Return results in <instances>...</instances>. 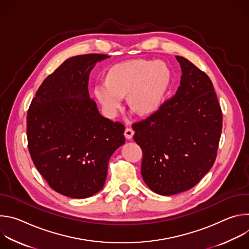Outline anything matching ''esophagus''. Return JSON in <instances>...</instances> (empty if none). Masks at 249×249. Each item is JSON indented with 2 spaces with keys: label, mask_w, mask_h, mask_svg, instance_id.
I'll use <instances>...</instances> for the list:
<instances>
[{
  "label": "esophagus",
  "mask_w": 249,
  "mask_h": 249,
  "mask_svg": "<svg viewBox=\"0 0 249 249\" xmlns=\"http://www.w3.org/2000/svg\"><path fill=\"white\" fill-rule=\"evenodd\" d=\"M124 136H125V138H126L127 140L132 139V137H133V131H132L131 129L127 128V129L125 130V132H124Z\"/></svg>",
  "instance_id": "1"
}]
</instances>
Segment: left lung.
I'll return each instance as SVG.
<instances>
[{
    "instance_id": "left-lung-1",
    "label": "left lung",
    "mask_w": 249,
    "mask_h": 249,
    "mask_svg": "<svg viewBox=\"0 0 249 249\" xmlns=\"http://www.w3.org/2000/svg\"><path fill=\"white\" fill-rule=\"evenodd\" d=\"M107 58L87 54L66 60L41 84L27 111L33 163L53 190L70 198L99 192L110 157L125 143L124 125L99 114L88 89L91 70Z\"/></svg>"
}]
</instances>
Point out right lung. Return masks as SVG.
<instances>
[{
	"instance_id": "right-lung-1",
	"label": "right lung",
	"mask_w": 249,
	"mask_h": 249,
	"mask_svg": "<svg viewBox=\"0 0 249 249\" xmlns=\"http://www.w3.org/2000/svg\"><path fill=\"white\" fill-rule=\"evenodd\" d=\"M180 86L151 117L133 125L134 141L143 152L142 176L157 194L189 190L215 162L223 115L209 77L187 59Z\"/></svg>"
}]
</instances>
